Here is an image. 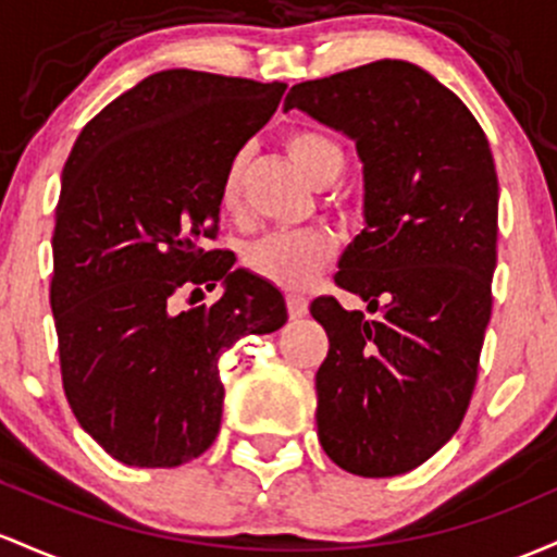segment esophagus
<instances>
[{
	"mask_svg": "<svg viewBox=\"0 0 557 557\" xmlns=\"http://www.w3.org/2000/svg\"><path fill=\"white\" fill-rule=\"evenodd\" d=\"M286 308H289V318H305L308 315V299L302 295H286Z\"/></svg>",
	"mask_w": 557,
	"mask_h": 557,
	"instance_id": "esophagus-1",
	"label": "esophagus"
}]
</instances>
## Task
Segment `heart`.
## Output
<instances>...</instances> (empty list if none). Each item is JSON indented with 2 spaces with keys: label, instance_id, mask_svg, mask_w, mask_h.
<instances>
[{
  "label": "heart",
  "instance_id": "b5f03b06",
  "mask_svg": "<svg viewBox=\"0 0 557 557\" xmlns=\"http://www.w3.org/2000/svg\"><path fill=\"white\" fill-rule=\"evenodd\" d=\"M286 152L315 186L345 165L342 149L318 131H292L286 136ZM242 199H245V154H236L223 173L221 208L228 215H236L242 210ZM334 255L336 239L329 231H273L247 247L245 262L255 276L284 289H302L315 281Z\"/></svg>",
  "mask_w": 557,
  "mask_h": 557
}]
</instances>
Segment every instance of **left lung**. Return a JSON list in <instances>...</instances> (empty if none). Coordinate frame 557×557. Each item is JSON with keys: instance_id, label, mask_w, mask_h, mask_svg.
I'll return each instance as SVG.
<instances>
[{"instance_id": "8db88e82", "label": "left lung", "mask_w": 557, "mask_h": 557, "mask_svg": "<svg viewBox=\"0 0 557 557\" xmlns=\"http://www.w3.org/2000/svg\"><path fill=\"white\" fill-rule=\"evenodd\" d=\"M358 147L366 228L310 312L329 334L315 373L318 440L336 466L381 479L447 445L479 376L497 265V171L471 110L423 67L376 60L286 94Z\"/></svg>"}]
</instances>
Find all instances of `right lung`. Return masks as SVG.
Returning <instances> with one entry per match:
<instances>
[{"label": "right lung", "instance_id": "1", "mask_svg": "<svg viewBox=\"0 0 557 557\" xmlns=\"http://www.w3.org/2000/svg\"><path fill=\"white\" fill-rule=\"evenodd\" d=\"M284 91L278 81L154 73L86 123L62 168L49 286L62 389L121 463L199 458L221 431V355L286 323L276 286L231 271L228 249L202 247L218 234L226 165ZM218 280L227 289L210 309L172 310L178 288Z\"/></svg>", "mask_w": 557, "mask_h": 557}]
</instances>
